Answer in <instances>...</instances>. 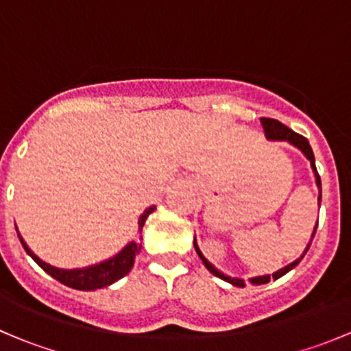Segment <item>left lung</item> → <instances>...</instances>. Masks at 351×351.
Listing matches in <instances>:
<instances>
[{
  "mask_svg": "<svg viewBox=\"0 0 351 351\" xmlns=\"http://www.w3.org/2000/svg\"><path fill=\"white\" fill-rule=\"evenodd\" d=\"M261 125H263L265 137H267L268 141H285V143H289L290 146L297 147V149H299L300 153L306 156V159L311 162V168H313V171H314V178H316V186H317V190H319V195H317V204L321 205V178H319V175H317L316 159H314V153H313V149H311L309 141H307L306 137H302V136H299V134H295V132H293V130H290L289 127L284 125V123H280V122H278V120H275V119H261ZM316 229H317V224H316V228H314L313 236H311L309 244H307L306 250H304V253L300 254V256L297 258L295 261H292V263H289V265H287V267L280 268V270L274 271V274H271V275H258V277L247 278V282H250L251 285H263V284H268V282H270V278L277 280V278L284 277L285 274H289V271L292 270V268H295L297 265L300 263V260H302V258H304V254L307 253V250H309L311 243H313V239H314V234H316ZM193 246H195V251H197L198 256H200L202 263L205 265V268H207V270L210 271L212 275H215V277H219V278H222V280L229 282V284L234 285V287H244V285H246V282H244L243 278L229 277V275H226L224 271H221V270H219V268H215L214 265H212L210 261H208L207 258L204 256V253H202L200 247H198L197 239H193Z\"/></svg>",
  "mask_w": 351,
  "mask_h": 351,
  "instance_id": "1",
  "label": "left lung"
}]
</instances>
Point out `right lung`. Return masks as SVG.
Segmentation results:
<instances>
[{"label":"right lung","instance_id":"1","mask_svg":"<svg viewBox=\"0 0 351 351\" xmlns=\"http://www.w3.org/2000/svg\"><path fill=\"white\" fill-rule=\"evenodd\" d=\"M156 210V205H151L146 210L141 214L139 221V231H143V226L146 222V219L149 217V214H153ZM19 232V229H16ZM19 239L22 243L23 250L27 251L28 256L45 271V274L51 275L52 278H56L58 282L64 284L71 289L76 290H97L104 289V287H108L115 284L117 280H120L122 277H125L134 267V260H136V254L141 251V244L137 241H129L119 253H115L113 256L107 258V260L100 261V263L90 265V267L83 268H59L54 267V265L47 263V261L40 260L30 247L27 246V243L23 241V238L19 232Z\"/></svg>","mask_w":351,"mask_h":351}]
</instances>
